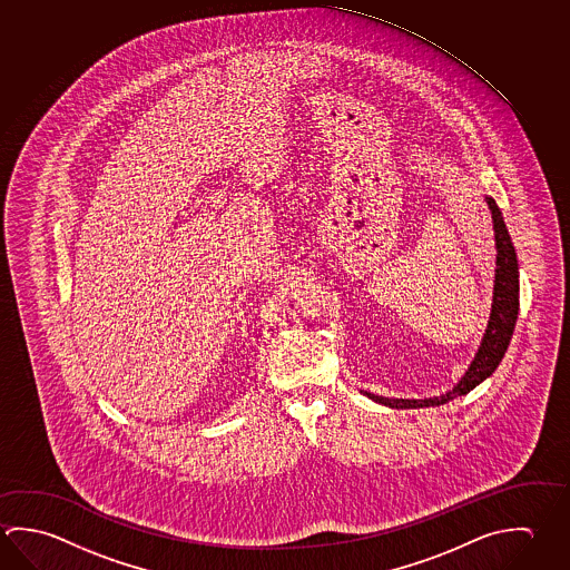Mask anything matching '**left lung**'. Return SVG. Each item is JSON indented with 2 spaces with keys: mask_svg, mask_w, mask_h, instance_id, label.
<instances>
[{
  "mask_svg": "<svg viewBox=\"0 0 570 570\" xmlns=\"http://www.w3.org/2000/svg\"><path fill=\"white\" fill-rule=\"evenodd\" d=\"M487 204H489L492 224H494L497 271H494V292H492L494 296H492L489 326L482 336L476 356L470 362L469 370L459 380V384L440 396L424 400L386 399V396H379L372 392H364L374 402L384 404L389 409L440 406L450 400L469 394L470 390L476 389L480 382H484L494 370L499 368L500 360L509 348L514 324L519 318V261H517V252H514L507 224H504L497 202L487 196Z\"/></svg>",
  "mask_w": 570,
  "mask_h": 570,
  "instance_id": "8db88e82",
  "label": "left lung"
}]
</instances>
